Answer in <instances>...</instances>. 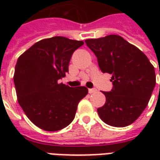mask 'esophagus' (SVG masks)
Instances as JSON below:
<instances>
[{
    "mask_svg": "<svg viewBox=\"0 0 160 160\" xmlns=\"http://www.w3.org/2000/svg\"><path fill=\"white\" fill-rule=\"evenodd\" d=\"M88 92H89V93H94V92H97V89H95V88H90V89H88Z\"/></svg>",
    "mask_w": 160,
    "mask_h": 160,
    "instance_id": "obj_1",
    "label": "esophagus"
}]
</instances>
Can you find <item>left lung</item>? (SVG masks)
Here are the masks:
<instances>
[{
	"label": "left lung",
	"instance_id": "8db88e82",
	"mask_svg": "<svg viewBox=\"0 0 160 160\" xmlns=\"http://www.w3.org/2000/svg\"><path fill=\"white\" fill-rule=\"evenodd\" d=\"M86 43L97 56L101 71L112 75L113 87L103 92L106 101L98 109L99 118L113 127L130 125L151 98L156 84L154 68L144 53L118 35L87 39Z\"/></svg>",
	"mask_w": 160,
	"mask_h": 160
}]
</instances>
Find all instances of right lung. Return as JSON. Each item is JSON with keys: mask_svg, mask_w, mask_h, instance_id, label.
<instances>
[{"mask_svg": "<svg viewBox=\"0 0 160 160\" xmlns=\"http://www.w3.org/2000/svg\"><path fill=\"white\" fill-rule=\"evenodd\" d=\"M84 42L53 37L40 40L17 61L13 75L18 102L26 117L46 131L68 126L78 104L88 93L85 87L59 83L68 72L73 53Z\"/></svg>", "mask_w": 160, "mask_h": 160, "instance_id": "right-lung-1", "label": "right lung"}]
</instances>
